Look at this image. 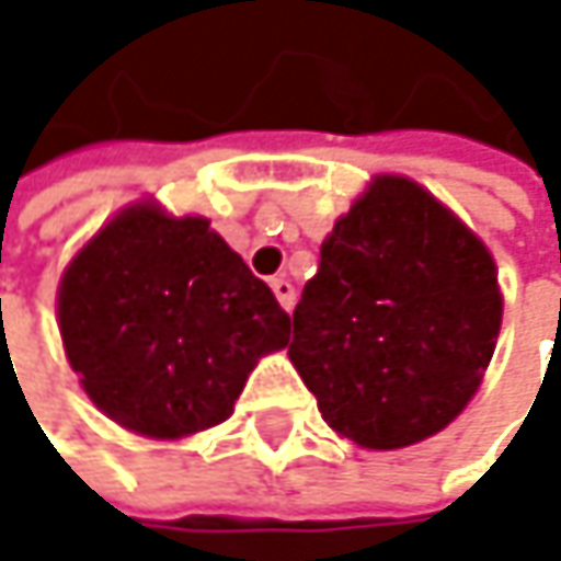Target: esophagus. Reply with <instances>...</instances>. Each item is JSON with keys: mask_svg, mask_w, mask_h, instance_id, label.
<instances>
[{"mask_svg": "<svg viewBox=\"0 0 561 561\" xmlns=\"http://www.w3.org/2000/svg\"><path fill=\"white\" fill-rule=\"evenodd\" d=\"M273 291H276V298H279V305L285 311H291V305H295V285L288 279H273Z\"/></svg>", "mask_w": 561, "mask_h": 561, "instance_id": "34e87169", "label": "esophagus"}]
</instances>
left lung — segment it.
<instances>
[{
  "instance_id": "obj_1",
  "label": "left lung",
  "mask_w": 561,
  "mask_h": 561,
  "mask_svg": "<svg viewBox=\"0 0 561 561\" xmlns=\"http://www.w3.org/2000/svg\"><path fill=\"white\" fill-rule=\"evenodd\" d=\"M501 314L488 247L425 187L380 174L321 243L288 357L337 435L392 451L471 402Z\"/></svg>"
}]
</instances>
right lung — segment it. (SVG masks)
<instances>
[{"label": "right lung", "mask_w": 561, "mask_h": 561, "mask_svg": "<svg viewBox=\"0 0 561 561\" xmlns=\"http://www.w3.org/2000/svg\"><path fill=\"white\" fill-rule=\"evenodd\" d=\"M57 324L93 405L146 438L220 425L256 360L288 344L273 288L204 217L159 204L126 207L70 260Z\"/></svg>", "instance_id": "right-lung-1"}]
</instances>
